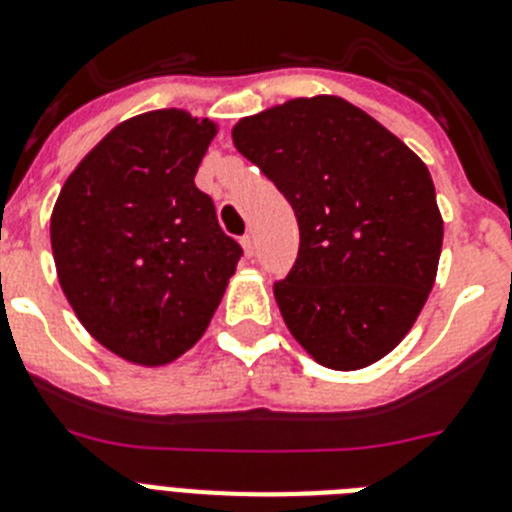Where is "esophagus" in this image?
<instances>
[{
  "label": "esophagus",
  "instance_id": "esophagus-1",
  "mask_svg": "<svg viewBox=\"0 0 512 512\" xmlns=\"http://www.w3.org/2000/svg\"><path fill=\"white\" fill-rule=\"evenodd\" d=\"M242 249H244V257H247V260L255 255V236H252V234L242 236Z\"/></svg>",
  "mask_w": 512,
  "mask_h": 512
}]
</instances>
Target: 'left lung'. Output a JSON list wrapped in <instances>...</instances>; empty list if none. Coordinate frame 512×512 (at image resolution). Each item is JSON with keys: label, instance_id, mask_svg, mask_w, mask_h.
Listing matches in <instances>:
<instances>
[{"label": "left lung", "instance_id": "1", "mask_svg": "<svg viewBox=\"0 0 512 512\" xmlns=\"http://www.w3.org/2000/svg\"><path fill=\"white\" fill-rule=\"evenodd\" d=\"M231 137L299 223L294 268L273 286L291 336L341 372L390 354L440 263L442 216L422 158L338 96L291 98L239 119Z\"/></svg>", "mask_w": 512, "mask_h": 512}]
</instances>
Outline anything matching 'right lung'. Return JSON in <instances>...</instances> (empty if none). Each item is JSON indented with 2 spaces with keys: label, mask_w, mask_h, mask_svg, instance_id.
Instances as JSON below:
<instances>
[{
  "label": "right lung",
  "mask_w": 512,
  "mask_h": 512,
  "mask_svg": "<svg viewBox=\"0 0 512 512\" xmlns=\"http://www.w3.org/2000/svg\"><path fill=\"white\" fill-rule=\"evenodd\" d=\"M218 124L158 109L117 124L67 176L51 213L59 286L111 354L161 367L190 351L242 247L195 187Z\"/></svg>",
  "instance_id": "right-lung-1"
}]
</instances>
